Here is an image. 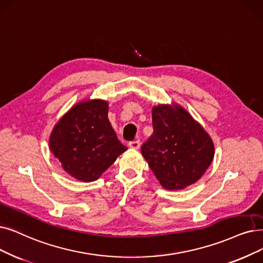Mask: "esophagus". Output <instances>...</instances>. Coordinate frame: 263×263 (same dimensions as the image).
I'll use <instances>...</instances> for the list:
<instances>
[{"mask_svg":"<svg viewBox=\"0 0 263 263\" xmlns=\"http://www.w3.org/2000/svg\"><path fill=\"white\" fill-rule=\"evenodd\" d=\"M128 145L130 146L132 149H139L140 148V141L139 140H134V141H130L129 143H128Z\"/></svg>","mask_w":263,"mask_h":263,"instance_id":"esophagus-1","label":"esophagus"}]
</instances>
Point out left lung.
I'll list each match as a JSON object with an SVG mask.
<instances>
[{
	"mask_svg": "<svg viewBox=\"0 0 263 263\" xmlns=\"http://www.w3.org/2000/svg\"><path fill=\"white\" fill-rule=\"evenodd\" d=\"M152 124L153 134L141 152L161 184L168 190H180L196 182L214 159L208 134L180 107H154Z\"/></svg>",
	"mask_w": 263,
	"mask_h": 263,
	"instance_id": "obj_1",
	"label": "left lung"
}]
</instances>
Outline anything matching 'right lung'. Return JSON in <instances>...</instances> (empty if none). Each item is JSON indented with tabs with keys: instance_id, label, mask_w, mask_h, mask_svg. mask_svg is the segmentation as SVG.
<instances>
[{
	"instance_id": "add662e5",
	"label": "right lung",
	"mask_w": 263,
	"mask_h": 263,
	"mask_svg": "<svg viewBox=\"0 0 263 263\" xmlns=\"http://www.w3.org/2000/svg\"><path fill=\"white\" fill-rule=\"evenodd\" d=\"M49 148L68 174L85 182L97 180L127 150L112 128L103 100L73 107L56 124Z\"/></svg>"
}]
</instances>
